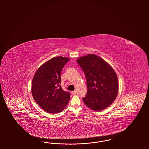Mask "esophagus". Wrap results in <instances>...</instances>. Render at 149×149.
Wrapping results in <instances>:
<instances>
[{
    "label": "esophagus",
    "instance_id": "esophagus-1",
    "mask_svg": "<svg viewBox=\"0 0 149 149\" xmlns=\"http://www.w3.org/2000/svg\"><path fill=\"white\" fill-rule=\"evenodd\" d=\"M76 93H77V91H72L71 92V93L72 94H76Z\"/></svg>",
    "mask_w": 149,
    "mask_h": 149
}]
</instances>
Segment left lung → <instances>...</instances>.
<instances>
[{
  "mask_svg": "<svg viewBox=\"0 0 149 149\" xmlns=\"http://www.w3.org/2000/svg\"><path fill=\"white\" fill-rule=\"evenodd\" d=\"M77 63L85 74L87 93L83 100L94 111L103 110L110 106L118 91V78L113 68L99 56L88 54Z\"/></svg>",
  "mask_w": 149,
  "mask_h": 149,
  "instance_id": "1",
  "label": "left lung"
}]
</instances>
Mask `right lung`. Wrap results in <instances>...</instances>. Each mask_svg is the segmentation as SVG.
<instances>
[{
    "instance_id": "obj_1",
    "label": "right lung",
    "mask_w": 149,
    "mask_h": 149,
    "mask_svg": "<svg viewBox=\"0 0 149 149\" xmlns=\"http://www.w3.org/2000/svg\"><path fill=\"white\" fill-rule=\"evenodd\" d=\"M69 60L62 56L50 59L38 69L32 79L33 99L47 113L61 112L70 100V93L64 91L60 85L61 72Z\"/></svg>"
}]
</instances>
